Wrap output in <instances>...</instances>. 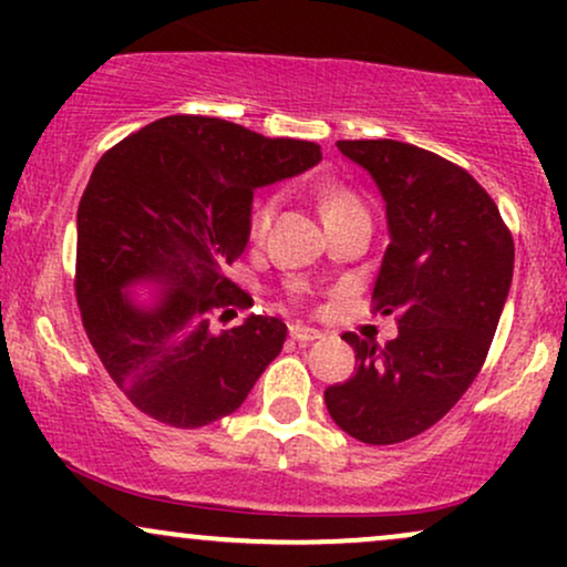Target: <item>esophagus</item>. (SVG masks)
Returning <instances> with one entry per match:
<instances>
[{"instance_id": "1", "label": "esophagus", "mask_w": 567, "mask_h": 567, "mask_svg": "<svg viewBox=\"0 0 567 567\" xmlns=\"http://www.w3.org/2000/svg\"><path fill=\"white\" fill-rule=\"evenodd\" d=\"M290 338L298 343H311V341H320L322 333L315 328H306V324H290Z\"/></svg>"}]
</instances>
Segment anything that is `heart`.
I'll return each instance as SVG.
<instances>
[{"label":"heart","mask_w":567,"mask_h":567,"mask_svg":"<svg viewBox=\"0 0 567 567\" xmlns=\"http://www.w3.org/2000/svg\"><path fill=\"white\" fill-rule=\"evenodd\" d=\"M317 202H320V210H322L324 220H333L338 216H347V213L362 210V205L357 202V197L349 192V188L330 184V181L317 184ZM277 207H279V199L275 197V194H269V197H261L256 202V207H252V213H250L252 239H261L264 234L269 231L271 220H275V216H277Z\"/></svg>","instance_id":"obj_1"}]
</instances>
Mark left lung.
Segmentation results:
<instances>
[{"instance_id": "1", "label": "left lung", "mask_w": 567, "mask_h": 567, "mask_svg": "<svg viewBox=\"0 0 567 567\" xmlns=\"http://www.w3.org/2000/svg\"><path fill=\"white\" fill-rule=\"evenodd\" d=\"M386 205L389 247L375 311L396 315L386 347L354 349L349 381L324 389L330 419L368 445L426 432L483 368L512 288L514 243L491 194L464 167L400 141H338Z\"/></svg>"}]
</instances>
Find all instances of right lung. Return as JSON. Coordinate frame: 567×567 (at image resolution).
<instances>
[{
	"mask_svg": "<svg viewBox=\"0 0 567 567\" xmlns=\"http://www.w3.org/2000/svg\"><path fill=\"white\" fill-rule=\"evenodd\" d=\"M317 143L216 116L152 122L97 159L76 210V303L95 354L141 413L175 429L224 419L282 351L288 324L224 269L250 239L252 192L309 171ZM161 288L152 305L128 292Z\"/></svg>",
	"mask_w": 567,
	"mask_h": 567,
	"instance_id": "1",
	"label": "right lung"
}]
</instances>
